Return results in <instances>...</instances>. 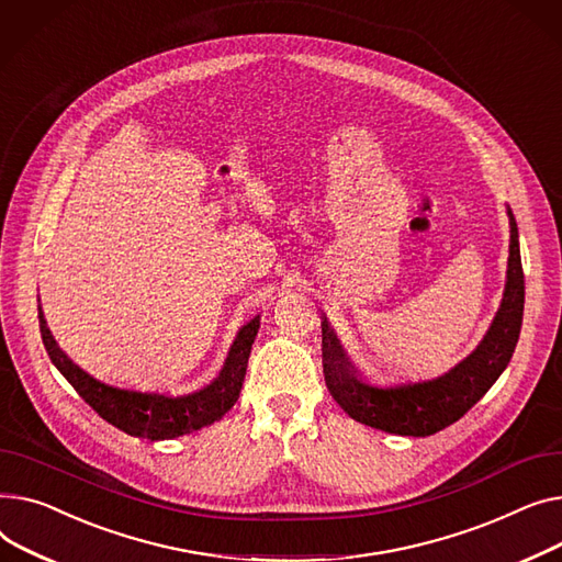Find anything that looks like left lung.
Masks as SVG:
<instances>
[{
  "label": "left lung",
  "instance_id": "8db88e82",
  "mask_svg": "<svg viewBox=\"0 0 562 562\" xmlns=\"http://www.w3.org/2000/svg\"><path fill=\"white\" fill-rule=\"evenodd\" d=\"M510 215V258L502 308L483 342L449 374L419 381L379 385L358 374L345 356L336 334L322 317V368L328 392L356 422L387 434L424 438L442 431L463 417L499 379L513 358L524 315V272L517 224Z\"/></svg>",
  "mask_w": 562,
  "mask_h": 562
}]
</instances>
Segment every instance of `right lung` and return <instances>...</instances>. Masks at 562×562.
Listing matches in <instances>:
<instances>
[{
	"label": "right lung",
	"mask_w": 562,
	"mask_h": 562,
	"mask_svg": "<svg viewBox=\"0 0 562 562\" xmlns=\"http://www.w3.org/2000/svg\"><path fill=\"white\" fill-rule=\"evenodd\" d=\"M38 319L43 345L52 362L72 383L79 397L99 417H104L109 424L117 426L120 431L147 440H168L200 431V428L222 419L224 413L234 408L240 397L249 351L260 326L258 317H254L247 326L240 328V334L224 362V370L209 387L194 394H186V397H168V394L158 392L122 390L90 376L56 345L43 317V311L38 313Z\"/></svg>",
	"instance_id": "obj_1"
}]
</instances>
